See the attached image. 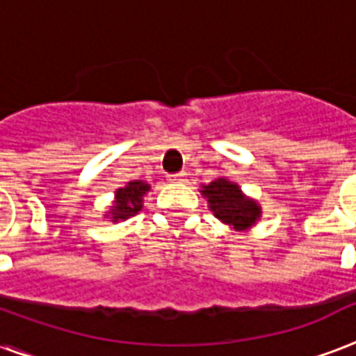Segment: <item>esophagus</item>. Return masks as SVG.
Returning <instances> with one entry per match:
<instances>
[{
	"instance_id": "1",
	"label": "esophagus",
	"mask_w": 356,
	"mask_h": 356,
	"mask_svg": "<svg viewBox=\"0 0 356 356\" xmlns=\"http://www.w3.org/2000/svg\"><path fill=\"white\" fill-rule=\"evenodd\" d=\"M184 177H186V172H179L170 175V181H172V183H181V181H184Z\"/></svg>"
}]
</instances>
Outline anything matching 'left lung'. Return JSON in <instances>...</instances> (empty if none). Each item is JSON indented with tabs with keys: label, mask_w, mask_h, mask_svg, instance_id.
Listing matches in <instances>:
<instances>
[{
	"label": "left lung",
	"mask_w": 356,
	"mask_h": 356,
	"mask_svg": "<svg viewBox=\"0 0 356 356\" xmlns=\"http://www.w3.org/2000/svg\"><path fill=\"white\" fill-rule=\"evenodd\" d=\"M209 197L211 211L218 220L233 225L234 229L251 227L260 218V209L257 203L242 195L240 188L227 179H216L201 190Z\"/></svg>",
	"instance_id": "1"
}]
</instances>
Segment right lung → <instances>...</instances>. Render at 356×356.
Wrapping results in <instances>:
<instances>
[{
    "label": "right lung",
    "instance_id": "add662e5",
    "mask_svg": "<svg viewBox=\"0 0 356 356\" xmlns=\"http://www.w3.org/2000/svg\"><path fill=\"white\" fill-rule=\"evenodd\" d=\"M149 190V184L142 181H133L125 188H120L116 192V201L113 207V222L125 220L129 216H134L142 209V195Z\"/></svg>",
    "mask_w": 356,
    "mask_h": 356
}]
</instances>
